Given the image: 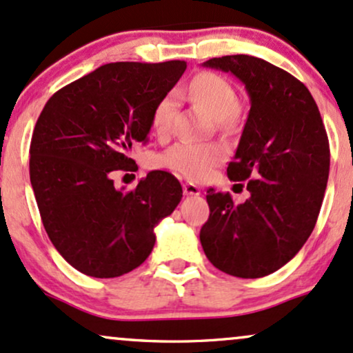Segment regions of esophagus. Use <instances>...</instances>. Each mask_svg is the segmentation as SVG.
I'll list each match as a JSON object with an SVG mask.
<instances>
[{
    "mask_svg": "<svg viewBox=\"0 0 353 353\" xmlns=\"http://www.w3.org/2000/svg\"><path fill=\"white\" fill-rule=\"evenodd\" d=\"M184 195H201V188L192 184V182H185V184H184Z\"/></svg>",
    "mask_w": 353,
    "mask_h": 353,
    "instance_id": "obj_1",
    "label": "esophagus"
}]
</instances>
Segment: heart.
<instances>
[{"mask_svg": "<svg viewBox=\"0 0 353 353\" xmlns=\"http://www.w3.org/2000/svg\"><path fill=\"white\" fill-rule=\"evenodd\" d=\"M188 93L195 103L201 105L223 130H232L239 112V95L233 85L214 72H201L190 80ZM179 107V95L168 92L152 110L151 123L156 133L165 134L171 130ZM225 159V150L220 144L179 141L161 154L159 163L190 181H203Z\"/></svg>", "mask_w": 353, "mask_h": 353, "instance_id": "obj_1", "label": "heart"}]
</instances>
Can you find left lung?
Returning a JSON list of instances; mask_svg holds the SVG:
<instances>
[{
  "instance_id": "obj_1",
  "label": "left lung",
  "mask_w": 353,
  "mask_h": 353,
  "mask_svg": "<svg viewBox=\"0 0 353 353\" xmlns=\"http://www.w3.org/2000/svg\"><path fill=\"white\" fill-rule=\"evenodd\" d=\"M203 67L230 72L250 97L230 181L250 197L207 190L210 215L201 228L203 253L236 278H263L296 256L309 239L329 177L330 150L319 108L303 82L252 55H223ZM243 188V184H239Z\"/></svg>"
}]
</instances>
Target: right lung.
Returning <instances> with one entry per match:
<instances>
[{
  "mask_svg": "<svg viewBox=\"0 0 353 353\" xmlns=\"http://www.w3.org/2000/svg\"><path fill=\"white\" fill-rule=\"evenodd\" d=\"M188 63L114 62L50 97L32 133L29 176L50 241L62 258L93 278L138 268L154 246V227L182 199L179 181L151 171L134 190L110 174L130 171V151L146 143L152 110Z\"/></svg>",
  "mask_w": 353,
  "mask_h": 353,
  "instance_id": "1",
  "label": "right lung"
}]
</instances>
